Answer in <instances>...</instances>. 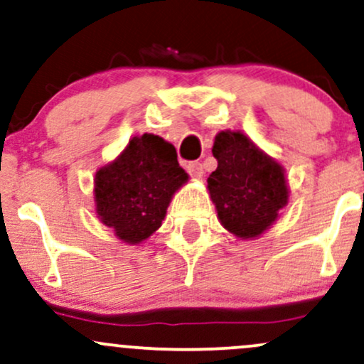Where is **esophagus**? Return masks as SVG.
Instances as JSON below:
<instances>
[{
	"instance_id": "obj_1",
	"label": "esophagus",
	"mask_w": 364,
	"mask_h": 364,
	"mask_svg": "<svg viewBox=\"0 0 364 364\" xmlns=\"http://www.w3.org/2000/svg\"><path fill=\"white\" fill-rule=\"evenodd\" d=\"M186 171L190 173V176H193V178H202L203 176V166H202V162H198V161L188 162Z\"/></svg>"
}]
</instances>
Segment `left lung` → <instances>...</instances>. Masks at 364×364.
<instances>
[{"mask_svg":"<svg viewBox=\"0 0 364 364\" xmlns=\"http://www.w3.org/2000/svg\"><path fill=\"white\" fill-rule=\"evenodd\" d=\"M212 154L217 169L207 188L220 224L243 240L260 236L289 200L282 166L245 133L231 129L217 133Z\"/></svg>","mask_w":364,"mask_h":364,"instance_id":"8db88e82","label":"left lung"}]
</instances>
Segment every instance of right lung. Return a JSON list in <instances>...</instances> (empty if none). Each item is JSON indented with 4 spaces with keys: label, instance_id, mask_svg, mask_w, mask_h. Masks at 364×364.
Wrapping results in <instances>:
<instances>
[{
    "label": "right lung",
    "instance_id": "add662e5",
    "mask_svg": "<svg viewBox=\"0 0 364 364\" xmlns=\"http://www.w3.org/2000/svg\"><path fill=\"white\" fill-rule=\"evenodd\" d=\"M188 179L176 149L152 133L133 136L95 174V210L121 241L139 245L164 220L171 198Z\"/></svg>",
    "mask_w": 364,
    "mask_h": 364
}]
</instances>
